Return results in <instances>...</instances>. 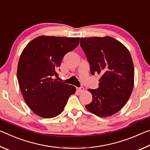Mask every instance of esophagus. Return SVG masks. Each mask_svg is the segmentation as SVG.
Instances as JSON below:
<instances>
[{
  "mask_svg": "<svg viewBox=\"0 0 150 150\" xmlns=\"http://www.w3.org/2000/svg\"><path fill=\"white\" fill-rule=\"evenodd\" d=\"M77 91H79V92H83V91H85V88H83V87H78L77 88Z\"/></svg>",
  "mask_w": 150,
  "mask_h": 150,
  "instance_id": "esophagus-1",
  "label": "esophagus"
}]
</instances>
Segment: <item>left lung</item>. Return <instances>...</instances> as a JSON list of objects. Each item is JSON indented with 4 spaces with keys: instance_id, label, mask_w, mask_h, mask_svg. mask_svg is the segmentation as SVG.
<instances>
[{
    "instance_id": "obj_1",
    "label": "left lung",
    "mask_w": 150,
    "mask_h": 150,
    "mask_svg": "<svg viewBox=\"0 0 150 150\" xmlns=\"http://www.w3.org/2000/svg\"><path fill=\"white\" fill-rule=\"evenodd\" d=\"M80 44L91 74L100 76L98 88L88 90L93 100L85 107L100 117L115 115L126 105L134 88V69L130 52L110 36L81 38Z\"/></svg>"
}]
</instances>
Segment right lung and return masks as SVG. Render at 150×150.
Here are the masks:
<instances>
[{"instance_id":"add662e5","label":"right lung","mask_w":150,"mask_h":150,"mask_svg":"<svg viewBox=\"0 0 150 150\" xmlns=\"http://www.w3.org/2000/svg\"><path fill=\"white\" fill-rule=\"evenodd\" d=\"M79 38L41 35L20 55L17 79L25 102L38 116L50 118L62 112L76 88L53 79L67 53L78 46Z\"/></svg>"}]
</instances>
